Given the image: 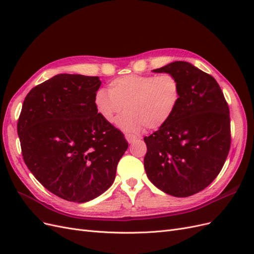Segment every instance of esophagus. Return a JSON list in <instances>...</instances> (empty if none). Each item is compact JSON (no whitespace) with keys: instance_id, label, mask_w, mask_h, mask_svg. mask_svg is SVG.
<instances>
[{"instance_id":"obj_1","label":"esophagus","mask_w":254,"mask_h":254,"mask_svg":"<svg viewBox=\"0 0 254 254\" xmlns=\"http://www.w3.org/2000/svg\"><path fill=\"white\" fill-rule=\"evenodd\" d=\"M125 137L128 143H133L136 140V136L132 135V134H125Z\"/></svg>"}]
</instances>
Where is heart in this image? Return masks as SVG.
Here are the masks:
<instances>
[{
  "instance_id": "heart-1",
  "label": "heart",
  "mask_w": 254,
  "mask_h": 254,
  "mask_svg": "<svg viewBox=\"0 0 254 254\" xmlns=\"http://www.w3.org/2000/svg\"><path fill=\"white\" fill-rule=\"evenodd\" d=\"M181 99L178 78L170 73L125 75L109 83V91L98 90L95 107L102 119L113 124L120 114L119 126L127 132H140L163 127L172 119Z\"/></svg>"
}]
</instances>
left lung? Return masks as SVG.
<instances>
[{"label": "left lung", "instance_id": "left-lung-1", "mask_svg": "<svg viewBox=\"0 0 254 254\" xmlns=\"http://www.w3.org/2000/svg\"><path fill=\"white\" fill-rule=\"evenodd\" d=\"M152 72L176 76L181 99L172 119L144 137L145 172L164 193L189 197L210 186L225 164L231 145L229 107L214 77L186 61Z\"/></svg>", "mask_w": 254, "mask_h": 254}]
</instances>
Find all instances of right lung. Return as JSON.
Segmentation results:
<instances>
[{"mask_svg":"<svg viewBox=\"0 0 254 254\" xmlns=\"http://www.w3.org/2000/svg\"><path fill=\"white\" fill-rule=\"evenodd\" d=\"M97 76L58 74L29 91L18 121L23 160L51 193L87 202L108 190L128 143L94 103Z\"/></svg>","mask_w":254,"mask_h":254,"instance_id":"1","label":"right lung"}]
</instances>
